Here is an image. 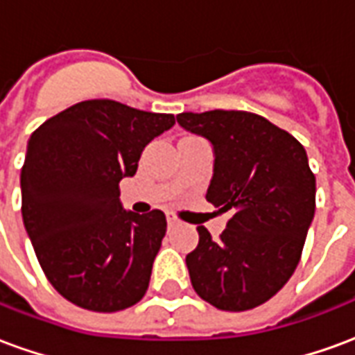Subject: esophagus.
Returning <instances> with one entry per match:
<instances>
[{"label":"esophagus","instance_id":"34e87169","mask_svg":"<svg viewBox=\"0 0 355 355\" xmlns=\"http://www.w3.org/2000/svg\"><path fill=\"white\" fill-rule=\"evenodd\" d=\"M167 224H169V226H175V224H177V218H175L173 213H167Z\"/></svg>","mask_w":355,"mask_h":355}]
</instances>
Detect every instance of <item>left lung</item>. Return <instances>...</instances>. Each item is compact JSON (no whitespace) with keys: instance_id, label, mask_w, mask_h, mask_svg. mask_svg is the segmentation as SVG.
Returning a JSON list of instances; mask_svg holds the SVG:
<instances>
[{"instance_id":"obj_1","label":"left lung","mask_w":355,"mask_h":355,"mask_svg":"<svg viewBox=\"0 0 355 355\" xmlns=\"http://www.w3.org/2000/svg\"><path fill=\"white\" fill-rule=\"evenodd\" d=\"M177 121L211 140L215 175L207 201L232 211L213 239L186 254L193 291L226 312L261 306L295 272L315 211V177L304 146L266 117L241 110L184 112Z\"/></svg>"}]
</instances>
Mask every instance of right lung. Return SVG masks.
I'll list each match as a JSON object with an SVG mask.
<instances>
[{"label":"right lung","mask_w":355,"mask_h":355,"mask_svg":"<svg viewBox=\"0 0 355 355\" xmlns=\"http://www.w3.org/2000/svg\"><path fill=\"white\" fill-rule=\"evenodd\" d=\"M175 125L154 114L93 98L42 123L28 140L22 220L43 274L72 304L119 312L144 297L167 220L119 203L150 140Z\"/></svg>","instance_id":"add662e5"}]
</instances>
